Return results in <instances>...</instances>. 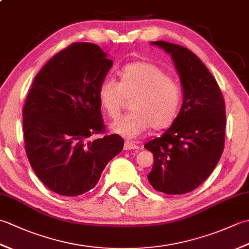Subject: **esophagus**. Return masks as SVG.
<instances>
[{"instance_id": "obj_1", "label": "esophagus", "mask_w": 249, "mask_h": 249, "mask_svg": "<svg viewBox=\"0 0 249 249\" xmlns=\"http://www.w3.org/2000/svg\"><path fill=\"white\" fill-rule=\"evenodd\" d=\"M137 149H139V146L137 145L136 143H134V142H131V141H125V143H124V150L129 151V150H137Z\"/></svg>"}]
</instances>
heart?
<instances>
[{"label": "heart", "mask_w": 249, "mask_h": 249, "mask_svg": "<svg viewBox=\"0 0 249 249\" xmlns=\"http://www.w3.org/2000/svg\"><path fill=\"white\" fill-rule=\"evenodd\" d=\"M100 104L116 120L125 99L133 98L130 113L112 124V130L126 138H136L151 127L165 129L177 119L182 104V88L161 67L149 62H134L120 71V81L107 78L99 87Z\"/></svg>", "instance_id": "heart-1"}]
</instances>
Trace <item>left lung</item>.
Masks as SVG:
<instances>
[{"label":"left lung","mask_w":249,"mask_h":249,"mask_svg":"<svg viewBox=\"0 0 249 249\" xmlns=\"http://www.w3.org/2000/svg\"><path fill=\"white\" fill-rule=\"evenodd\" d=\"M151 44L171 54L181 77L184 100L165 134L144 145L154 155L147 178L157 192L183 195L210 177L223 154L225 100L217 81L194 52L163 40Z\"/></svg>","instance_id":"8db88e82"}]
</instances>
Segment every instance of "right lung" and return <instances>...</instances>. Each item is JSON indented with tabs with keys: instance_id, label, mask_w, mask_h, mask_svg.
Listing matches in <instances>:
<instances>
[{
	"instance_id": "add662e5",
	"label": "right lung",
	"mask_w": 249,
	"mask_h": 249,
	"mask_svg": "<svg viewBox=\"0 0 249 249\" xmlns=\"http://www.w3.org/2000/svg\"><path fill=\"white\" fill-rule=\"evenodd\" d=\"M112 64L99 46L73 43L34 78L22 110L24 146L36 176L52 192L67 197L89 192L123 149V138L106 131L98 96ZM94 133L103 137L89 141Z\"/></svg>"
}]
</instances>
